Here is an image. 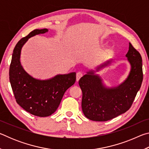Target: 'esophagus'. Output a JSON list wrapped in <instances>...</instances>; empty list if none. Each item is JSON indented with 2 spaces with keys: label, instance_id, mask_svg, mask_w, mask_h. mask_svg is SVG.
<instances>
[{
  "label": "esophagus",
  "instance_id": "obj_1",
  "mask_svg": "<svg viewBox=\"0 0 149 149\" xmlns=\"http://www.w3.org/2000/svg\"><path fill=\"white\" fill-rule=\"evenodd\" d=\"M82 76H83V74L81 72H77V74H76V81H78L79 80L80 78Z\"/></svg>",
  "mask_w": 149,
  "mask_h": 149
}]
</instances>
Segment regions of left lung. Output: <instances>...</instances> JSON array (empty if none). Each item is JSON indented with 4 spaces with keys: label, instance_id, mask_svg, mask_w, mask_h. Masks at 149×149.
Returning a JSON list of instances; mask_svg holds the SVG:
<instances>
[{
    "label": "left lung",
    "instance_id": "1",
    "mask_svg": "<svg viewBox=\"0 0 149 149\" xmlns=\"http://www.w3.org/2000/svg\"><path fill=\"white\" fill-rule=\"evenodd\" d=\"M130 71L122 84L107 87L102 78L96 74L112 64L108 60L89 70L81 77L79 85L82 91L81 107L85 116L97 122H105L125 113L130 109L143 81L142 58L130 42L126 54Z\"/></svg>",
    "mask_w": 149,
    "mask_h": 149
}]
</instances>
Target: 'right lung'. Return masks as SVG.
Instances as JSON below:
<instances>
[{
    "instance_id": "add662e5",
    "label": "right lung",
    "mask_w": 149,
    "mask_h": 149,
    "mask_svg": "<svg viewBox=\"0 0 149 149\" xmlns=\"http://www.w3.org/2000/svg\"><path fill=\"white\" fill-rule=\"evenodd\" d=\"M49 31L35 29L19 40L12 53L9 78L15 99L20 107L39 117L50 116L57 110L66 90L75 84L76 73L58 74L47 79H39L29 75L20 62L21 50L29 38Z\"/></svg>"
}]
</instances>
